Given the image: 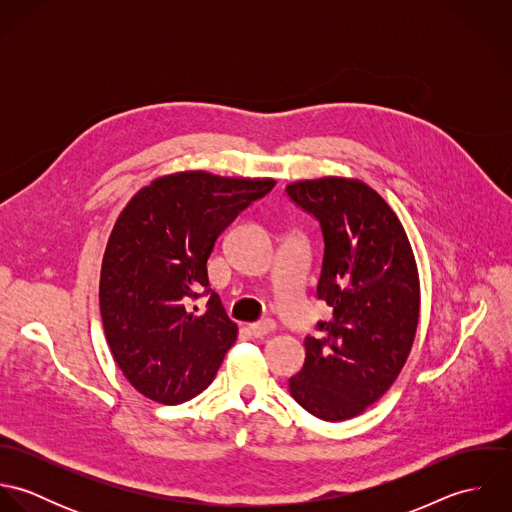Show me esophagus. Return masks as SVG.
I'll return each mask as SVG.
<instances>
[{"label":"esophagus","mask_w":512,"mask_h":512,"mask_svg":"<svg viewBox=\"0 0 512 512\" xmlns=\"http://www.w3.org/2000/svg\"><path fill=\"white\" fill-rule=\"evenodd\" d=\"M274 327H276V323H274L272 319H264V321H256V323H250V325H248L250 333H252L254 337H258V339H262V337H266L268 333H272Z\"/></svg>","instance_id":"esophagus-1"}]
</instances>
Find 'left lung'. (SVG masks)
Returning a JSON list of instances; mask_svg holds the SVG:
<instances>
[{"mask_svg":"<svg viewBox=\"0 0 512 512\" xmlns=\"http://www.w3.org/2000/svg\"><path fill=\"white\" fill-rule=\"evenodd\" d=\"M319 222L325 250L317 297L333 315L307 335L293 400L325 422L359 416L396 380L418 327L420 282L408 236L363 181L323 177L286 187Z\"/></svg>","mask_w":512,"mask_h":512,"instance_id":"obj_1","label":"left lung"}]
</instances>
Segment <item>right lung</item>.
<instances>
[{"mask_svg":"<svg viewBox=\"0 0 512 512\" xmlns=\"http://www.w3.org/2000/svg\"><path fill=\"white\" fill-rule=\"evenodd\" d=\"M274 179L205 171L159 177L116 220L100 272V315L114 361L149 400L175 406L215 378L238 327L209 288L224 228ZM209 296L205 306L198 301Z\"/></svg>","mask_w":512,"mask_h":512,"instance_id":"add662e5","label":"right lung"}]
</instances>
